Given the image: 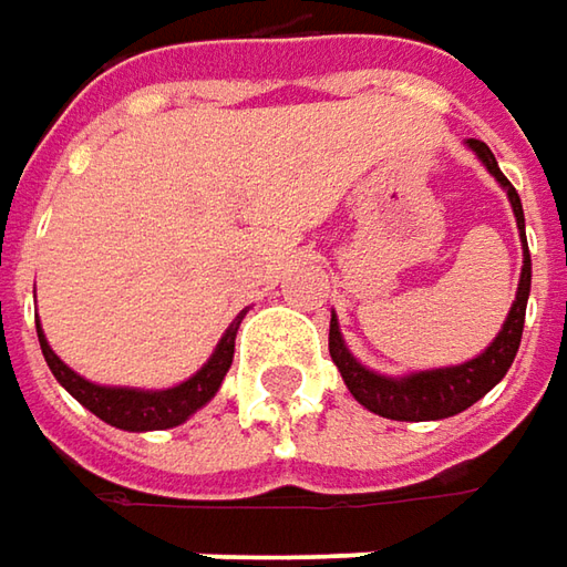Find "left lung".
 <instances>
[{
  "label": "left lung",
  "instance_id": "obj_1",
  "mask_svg": "<svg viewBox=\"0 0 567 567\" xmlns=\"http://www.w3.org/2000/svg\"><path fill=\"white\" fill-rule=\"evenodd\" d=\"M470 147L476 151V157L486 164L492 176L508 188V202L517 217V229L524 236V207L520 195L505 179V173L498 169V161L489 151V144L480 138H470ZM527 246V239H524ZM527 296H530V255L524 251V268H520V284H517V299H514L512 312L505 328L498 331V338L486 347V353H480L476 360L464 365H451V369H432V372H416L406 379H384L369 372L365 365L350 357V350L343 347L340 338L338 318H331V331H328V350L331 360L340 369V375L347 381L350 394L372 413L388 416V420H401V423H425V420H445L461 410H467L480 401L483 394H489L498 381L505 379V372L512 369L520 334H524V316H527Z\"/></svg>",
  "mask_w": 567,
  "mask_h": 567
}]
</instances>
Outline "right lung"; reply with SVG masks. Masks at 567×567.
I'll list each match as a JSON object with an SVG mask.
<instances>
[{"label":"right lung","instance_id":"right-lung-1","mask_svg":"<svg viewBox=\"0 0 567 567\" xmlns=\"http://www.w3.org/2000/svg\"><path fill=\"white\" fill-rule=\"evenodd\" d=\"M243 316L246 312L236 316V321L227 328V334L217 343L214 357L192 379L176 384V388H166V391H135V388H100V384H91L55 357L47 338H43V331H40V324H37V338H40L43 360L53 369L55 381L78 403H84L94 416H100L103 423L116 425V429L147 432V429H173V425L186 423L195 410H202L217 394L220 381L229 372V362H233V347H236V331H239Z\"/></svg>","mask_w":567,"mask_h":567}]
</instances>
